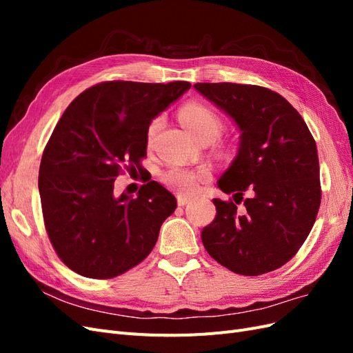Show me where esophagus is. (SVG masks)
Instances as JSON below:
<instances>
[{
    "mask_svg": "<svg viewBox=\"0 0 353 353\" xmlns=\"http://www.w3.org/2000/svg\"><path fill=\"white\" fill-rule=\"evenodd\" d=\"M188 201H190V199H187V197H178V206H185Z\"/></svg>",
    "mask_w": 353,
    "mask_h": 353,
    "instance_id": "obj_1",
    "label": "esophagus"
}]
</instances>
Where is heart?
I'll list each match as a JSON object with an SVG mask.
<instances>
[{
	"label": "heart",
	"instance_id": "heart-1",
	"mask_svg": "<svg viewBox=\"0 0 353 353\" xmlns=\"http://www.w3.org/2000/svg\"><path fill=\"white\" fill-rule=\"evenodd\" d=\"M179 119L185 126V130L193 135L194 138H199L205 134H213L218 135L222 122L219 116L209 109L208 105L200 103H188L185 104L179 112ZM160 125H162V117H156V119L150 123L147 130V140L150 143L153 137L159 131ZM210 178V172L205 168L200 169H187V168H170L166 170L163 175V181L168 187L172 188L179 196L191 197L196 193H199L201 184L206 183Z\"/></svg>",
	"mask_w": 353,
	"mask_h": 353
}]
</instances>
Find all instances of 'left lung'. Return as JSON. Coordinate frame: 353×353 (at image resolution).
<instances>
[{"label": "left lung", "instance_id": "1", "mask_svg": "<svg viewBox=\"0 0 353 353\" xmlns=\"http://www.w3.org/2000/svg\"><path fill=\"white\" fill-rule=\"evenodd\" d=\"M194 88L240 131L237 156L218 181L234 201L213 199L216 216L201 231L203 245L236 274L280 268L305 243L321 203L314 137L293 105L268 88L231 82Z\"/></svg>", "mask_w": 353, "mask_h": 353}]
</instances>
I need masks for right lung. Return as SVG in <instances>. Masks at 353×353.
<instances>
[{"instance_id":"1","label":"right lung","mask_w":353,"mask_h":353,"mask_svg":"<svg viewBox=\"0 0 353 353\" xmlns=\"http://www.w3.org/2000/svg\"><path fill=\"white\" fill-rule=\"evenodd\" d=\"M190 87L187 81L103 82L60 117L41 159L38 188L50 241L72 271L113 279L153 250L176 209L175 196L156 181L137 196H116L114 181L123 166L140 170L148 126Z\"/></svg>"}]
</instances>
